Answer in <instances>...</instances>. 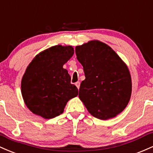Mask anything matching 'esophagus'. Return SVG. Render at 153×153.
I'll return each instance as SVG.
<instances>
[{"mask_svg":"<svg viewBox=\"0 0 153 153\" xmlns=\"http://www.w3.org/2000/svg\"><path fill=\"white\" fill-rule=\"evenodd\" d=\"M75 85L76 86L77 88L79 89V87H80V82H76V83H75Z\"/></svg>","mask_w":153,"mask_h":153,"instance_id":"34e87169","label":"esophagus"}]
</instances>
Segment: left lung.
<instances>
[{"label":"left lung","instance_id":"obj_1","mask_svg":"<svg viewBox=\"0 0 153 153\" xmlns=\"http://www.w3.org/2000/svg\"><path fill=\"white\" fill-rule=\"evenodd\" d=\"M85 79L79 97L95 118L107 120L122 112L131 94V79L126 65L108 45L90 41L75 49Z\"/></svg>","mask_w":153,"mask_h":153}]
</instances>
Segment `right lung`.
Returning a JSON list of instances; mask_svg holds the SVG:
<instances>
[{"label": "right lung", "instance_id": "right-lung-1", "mask_svg": "<svg viewBox=\"0 0 153 153\" xmlns=\"http://www.w3.org/2000/svg\"><path fill=\"white\" fill-rule=\"evenodd\" d=\"M74 54L71 46L56 45L35 56L22 80V94L33 114L53 118L63 112L70 99L78 95L71 76L63 68Z\"/></svg>", "mask_w": 153, "mask_h": 153}]
</instances>
